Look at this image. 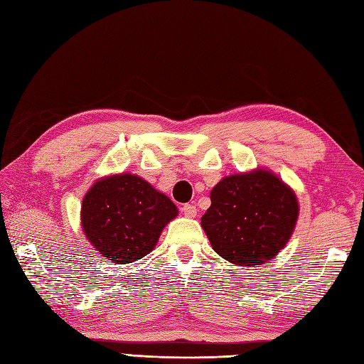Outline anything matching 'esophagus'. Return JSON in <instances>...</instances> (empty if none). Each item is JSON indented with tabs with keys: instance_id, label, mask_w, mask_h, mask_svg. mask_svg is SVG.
Returning a JSON list of instances; mask_svg holds the SVG:
<instances>
[{
	"instance_id": "1",
	"label": "esophagus",
	"mask_w": 364,
	"mask_h": 364,
	"mask_svg": "<svg viewBox=\"0 0 364 364\" xmlns=\"http://www.w3.org/2000/svg\"><path fill=\"white\" fill-rule=\"evenodd\" d=\"M182 213H183L185 217H187V218H195V217H196V213H198V210H196V205H193V204H185V205L182 207Z\"/></svg>"
}]
</instances>
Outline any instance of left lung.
Instances as JSON below:
<instances>
[{"label":"left lung","mask_w":364,"mask_h":364,"mask_svg":"<svg viewBox=\"0 0 364 364\" xmlns=\"http://www.w3.org/2000/svg\"><path fill=\"white\" fill-rule=\"evenodd\" d=\"M201 226L213 251L240 267L275 257L294 234L300 205L295 191L267 168L226 176L210 191Z\"/></svg>","instance_id":"1"}]
</instances>
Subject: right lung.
Here are the masks:
<instances>
[{"label":"right lung","mask_w":364,"mask_h":364,"mask_svg":"<svg viewBox=\"0 0 364 364\" xmlns=\"http://www.w3.org/2000/svg\"><path fill=\"white\" fill-rule=\"evenodd\" d=\"M179 210L143 177L119 173L100 177L81 203V229L95 251L116 264L135 262L157 245Z\"/></svg>","instance_id":"add662e5"}]
</instances>
